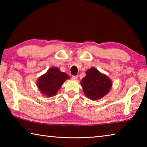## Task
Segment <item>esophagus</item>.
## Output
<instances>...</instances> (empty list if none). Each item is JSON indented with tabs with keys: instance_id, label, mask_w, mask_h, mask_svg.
<instances>
[{
	"instance_id": "esophagus-1",
	"label": "esophagus",
	"mask_w": 147,
	"mask_h": 147,
	"mask_svg": "<svg viewBox=\"0 0 147 147\" xmlns=\"http://www.w3.org/2000/svg\"><path fill=\"white\" fill-rule=\"evenodd\" d=\"M78 75H73L72 76V79L73 80H78Z\"/></svg>"
}]
</instances>
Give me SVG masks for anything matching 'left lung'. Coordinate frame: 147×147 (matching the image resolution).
<instances>
[{
  "mask_svg": "<svg viewBox=\"0 0 147 147\" xmlns=\"http://www.w3.org/2000/svg\"><path fill=\"white\" fill-rule=\"evenodd\" d=\"M80 84L86 96L91 100L102 98L108 93L112 86L108 76L94 68L86 71V76L82 80Z\"/></svg>",
  "mask_w": 147,
  "mask_h": 147,
  "instance_id": "8db88e82",
  "label": "left lung"
}]
</instances>
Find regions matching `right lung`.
<instances>
[{
    "mask_svg": "<svg viewBox=\"0 0 147 147\" xmlns=\"http://www.w3.org/2000/svg\"><path fill=\"white\" fill-rule=\"evenodd\" d=\"M69 78L66 73H62L58 68L53 67L38 80L37 85L42 93L51 97L57 93L64 82Z\"/></svg>",
    "mask_w": 147,
    "mask_h": 147,
    "instance_id": "add662e5",
    "label": "right lung"
}]
</instances>
